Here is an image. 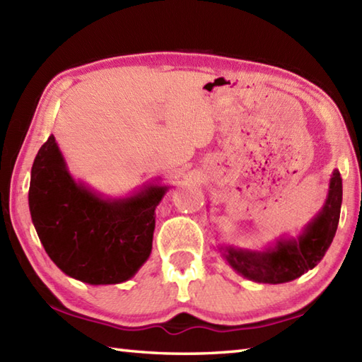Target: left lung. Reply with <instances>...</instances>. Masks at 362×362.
<instances>
[{
  "instance_id": "obj_1",
  "label": "left lung",
  "mask_w": 362,
  "mask_h": 362,
  "mask_svg": "<svg viewBox=\"0 0 362 362\" xmlns=\"http://www.w3.org/2000/svg\"><path fill=\"white\" fill-rule=\"evenodd\" d=\"M342 179L334 169L322 210L297 238H280L264 250L221 245L222 257L232 269L257 283H286L316 267L333 243L341 216Z\"/></svg>"
}]
</instances>
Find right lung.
Returning a JSON list of instances; mask_svg holds the SVG:
<instances>
[{
    "label": "right lung",
    "instance_id": "right-lung-1",
    "mask_svg": "<svg viewBox=\"0 0 362 362\" xmlns=\"http://www.w3.org/2000/svg\"><path fill=\"white\" fill-rule=\"evenodd\" d=\"M168 189L151 183L126 197L98 194L73 179L51 135L30 171L29 210L60 271L88 284H117L132 279L149 258L156 209Z\"/></svg>",
    "mask_w": 362,
    "mask_h": 362
}]
</instances>
